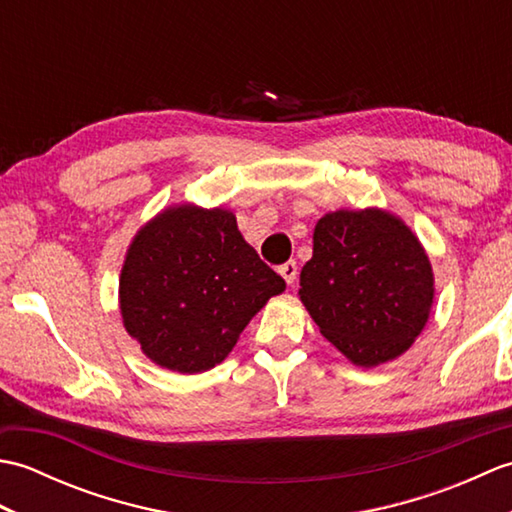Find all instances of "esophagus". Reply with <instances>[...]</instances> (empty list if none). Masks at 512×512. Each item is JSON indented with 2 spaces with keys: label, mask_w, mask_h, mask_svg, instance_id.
<instances>
[{
  "label": "esophagus",
  "mask_w": 512,
  "mask_h": 512,
  "mask_svg": "<svg viewBox=\"0 0 512 512\" xmlns=\"http://www.w3.org/2000/svg\"><path fill=\"white\" fill-rule=\"evenodd\" d=\"M279 275L286 279V284L292 286L297 281V275H299V268H297V262H286L284 266H279Z\"/></svg>",
  "instance_id": "34e87169"
}]
</instances>
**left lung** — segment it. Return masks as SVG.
Segmentation results:
<instances>
[{
  "label": "left lung",
  "mask_w": 512,
  "mask_h": 512,
  "mask_svg": "<svg viewBox=\"0 0 512 512\" xmlns=\"http://www.w3.org/2000/svg\"><path fill=\"white\" fill-rule=\"evenodd\" d=\"M312 239L299 297L325 339L361 367L407 352L433 303L429 257L411 228L380 209H341Z\"/></svg>",
  "instance_id": "8db88e82"
}]
</instances>
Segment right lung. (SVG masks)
<instances>
[{
  "label": "right lung",
  "mask_w": 512,
  "mask_h": 512,
  "mask_svg": "<svg viewBox=\"0 0 512 512\" xmlns=\"http://www.w3.org/2000/svg\"><path fill=\"white\" fill-rule=\"evenodd\" d=\"M286 281L226 209L169 206L129 244L118 284L123 325L156 365L198 374L222 363Z\"/></svg>",
  "instance_id": "obj_1"
}]
</instances>
